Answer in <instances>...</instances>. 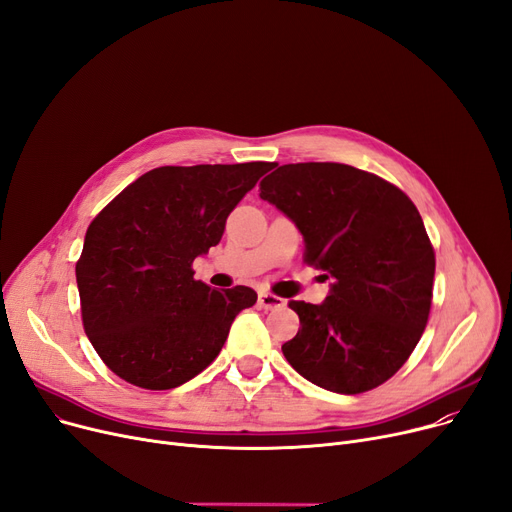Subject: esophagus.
Returning a JSON list of instances; mask_svg holds the SVG:
<instances>
[{
    "mask_svg": "<svg viewBox=\"0 0 512 512\" xmlns=\"http://www.w3.org/2000/svg\"><path fill=\"white\" fill-rule=\"evenodd\" d=\"M259 307L265 311H272V309H282L286 305V301L282 297H276L272 292H259V299H257Z\"/></svg>",
    "mask_w": 512,
    "mask_h": 512,
    "instance_id": "1",
    "label": "esophagus"
}]
</instances>
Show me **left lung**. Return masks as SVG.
<instances>
[{
	"mask_svg": "<svg viewBox=\"0 0 512 512\" xmlns=\"http://www.w3.org/2000/svg\"><path fill=\"white\" fill-rule=\"evenodd\" d=\"M259 191L332 280L324 303H288L301 328L282 344L286 361L330 392L378 388L411 357L432 307L436 257L417 207L384 178L334 161L280 166Z\"/></svg>",
	"mask_w": 512,
	"mask_h": 512,
	"instance_id": "left-lung-1",
	"label": "left lung"
}]
</instances>
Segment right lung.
Returning a JSON list of instances; mask_svg holds the SVG:
<instances>
[{"mask_svg": "<svg viewBox=\"0 0 512 512\" xmlns=\"http://www.w3.org/2000/svg\"><path fill=\"white\" fill-rule=\"evenodd\" d=\"M270 170L251 164L155 168L91 222L76 263L85 332L118 378L147 390L193 380L220 355L249 286L215 290L193 261L220 242L230 211Z\"/></svg>", "mask_w": 512, "mask_h": 512, "instance_id": "obj_1", "label": "right lung"}]
</instances>
